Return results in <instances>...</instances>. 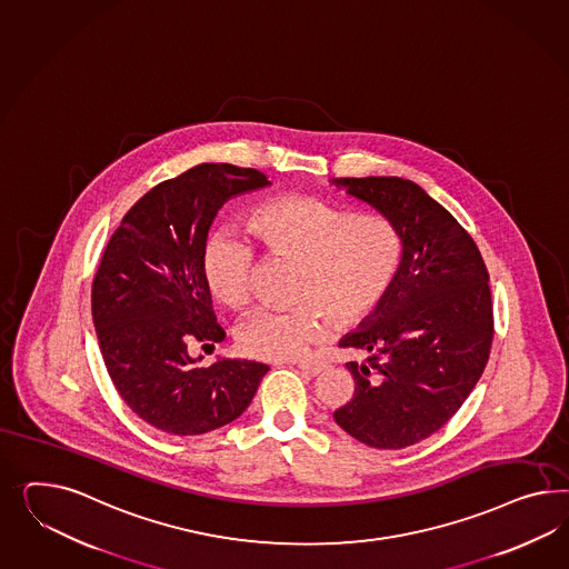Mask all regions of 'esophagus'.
Returning <instances> with one entry per match:
<instances>
[{"label":"esophagus","instance_id":"34e87169","mask_svg":"<svg viewBox=\"0 0 569 569\" xmlns=\"http://www.w3.org/2000/svg\"><path fill=\"white\" fill-rule=\"evenodd\" d=\"M297 368H299L301 372L308 373V376H318V373H322V370H325V366H320V363H309V361H297Z\"/></svg>","mask_w":569,"mask_h":569}]
</instances>
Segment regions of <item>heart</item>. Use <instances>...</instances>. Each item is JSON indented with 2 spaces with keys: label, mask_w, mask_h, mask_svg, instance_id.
<instances>
[{
  "label": "heart",
  "mask_w": 569,
  "mask_h": 569,
  "mask_svg": "<svg viewBox=\"0 0 569 569\" xmlns=\"http://www.w3.org/2000/svg\"><path fill=\"white\" fill-rule=\"evenodd\" d=\"M247 230L268 256L297 261L291 309L261 308L237 328L244 356L295 359L332 328L356 326L389 291L401 263V237L380 213H353L318 197L289 196L258 206ZM253 247L218 230L201 251L211 295L241 308L251 295Z\"/></svg>",
  "instance_id": "1"
}]
</instances>
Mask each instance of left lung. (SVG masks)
<instances>
[{
	"mask_svg": "<svg viewBox=\"0 0 569 569\" xmlns=\"http://www.w3.org/2000/svg\"><path fill=\"white\" fill-rule=\"evenodd\" d=\"M330 182L389 218L401 237V263L389 291L339 342L370 358L347 363L356 392L335 411V422L373 449H403L449 422L487 368V266L470 234L416 182Z\"/></svg>",
	"mask_w": 569,
	"mask_h": 569,
	"instance_id": "8db88e82",
	"label": "left lung"
}]
</instances>
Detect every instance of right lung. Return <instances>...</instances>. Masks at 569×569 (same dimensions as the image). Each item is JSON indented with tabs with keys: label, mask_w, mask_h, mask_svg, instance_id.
Instances as JSON below:
<instances>
[{
	"label": "right lung",
	"mask_w": 569,
	"mask_h": 569,
	"mask_svg": "<svg viewBox=\"0 0 569 569\" xmlns=\"http://www.w3.org/2000/svg\"><path fill=\"white\" fill-rule=\"evenodd\" d=\"M268 184L253 168L199 163L141 197L103 251L91 291L103 363L124 403L162 432L196 437L237 420L270 370L251 359L201 368L187 349L227 337L201 274L213 218Z\"/></svg>",
	"instance_id": "add662e5"
}]
</instances>
